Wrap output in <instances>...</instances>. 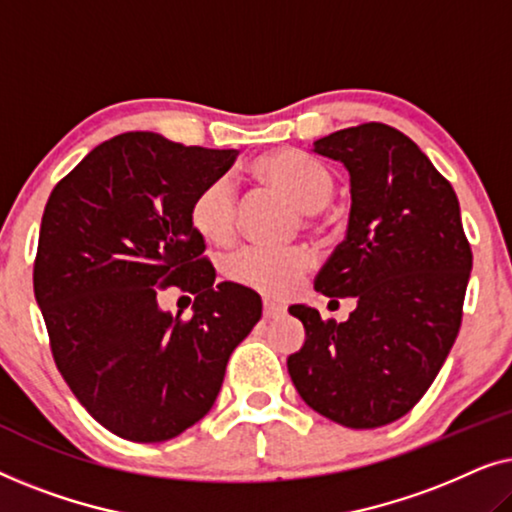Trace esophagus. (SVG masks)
Instances as JSON below:
<instances>
[{
  "label": "esophagus",
  "mask_w": 512,
  "mask_h": 512,
  "mask_svg": "<svg viewBox=\"0 0 512 512\" xmlns=\"http://www.w3.org/2000/svg\"><path fill=\"white\" fill-rule=\"evenodd\" d=\"M286 310L282 305H277V303H272V300H265L263 303V317L265 319H277V317H282Z\"/></svg>",
  "instance_id": "obj_1"
}]
</instances>
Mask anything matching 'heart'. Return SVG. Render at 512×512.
<instances>
[{
  "instance_id": "obj_1",
  "label": "heart",
  "mask_w": 512,
  "mask_h": 512,
  "mask_svg": "<svg viewBox=\"0 0 512 512\" xmlns=\"http://www.w3.org/2000/svg\"><path fill=\"white\" fill-rule=\"evenodd\" d=\"M251 174L265 188L289 198L303 209L307 228H319L317 214L333 198L335 179L317 160L291 149L268 151L251 163ZM191 223L207 242L228 244L237 235V193L228 179H214L202 186L191 202ZM310 251L303 247L263 249L247 247L223 261L228 282L263 293L268 298H284L296 291L300 279L310 270Z\"/></svg>"
}]
</instances>
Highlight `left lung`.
Here are the masks:
<instances>
[{
    "label": "left lung",
    "mask_w": 512,
    "mask_h": 512,
    "mask_svg": "<svg viewBox=\"0 0 512 512\" xmlns=\"http://www.w3.org/2000/svg\"><path fill=\"white\" fill-rule=\"evenodd\" d=\"M352 181L347 237L314 279L356 298L347 321L291 305L305 342L286 366L303 401L349 429L415 408L457 340L473 251L450 181L401 130L361 123L314 142Z\"/></svg>",
    "instance_id": "obj_1"
}]
</instances>
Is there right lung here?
Wrapping results in <instances>:
<instances>
[{"instance_id":"1","label":"right lung","mask_w":512,"mask_h":512,"mask_svg":"<svg viewBox=\"0 0 512 512\" xmlns=\"http://www.w3.org/2000/svg\"><path fill=\"white\" fill-rule=\"evenodd\" d=\"M235 149L123 132L95 146L51 191L34 258V296L60 375L116 436L160 443L212 410L233 349L263 312L258 293L214 284L191 202ZM193 292L194 317L157 307Z\"/></svg>"}]
</instances>
